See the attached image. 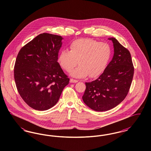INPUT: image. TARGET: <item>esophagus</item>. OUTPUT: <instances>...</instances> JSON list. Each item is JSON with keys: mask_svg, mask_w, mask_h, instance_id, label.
<instances>
[{"mask_svg": "<svg viewBox=\"0 0 151 151\" xmlns=\"http://www.w3.org/2000/svg\"><path fill=\"white\" fill-rule=\"evenodd\" d=\"M70 82L71 83H76L78 82V80H75V79H70Z\"/></svg>", "mask_w": 151, "mask_h": 151, "instance_id": "obj_1", "label": "esophagus"}]
</instances>
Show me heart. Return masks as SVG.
I'll return each instance as SVG.
<instances>
[{"mask_svg": "<svg viewBox=\"0 0 151 151\" xmlns=\"http://www.w3.org/2000/svg\"><path fill=\"white\" fill-rule=\"evenodd\" d=\"M70 51L63 49L58 56V63L69 72L78 64L79 65L71 72L78 78H91L100 75L106 69L111 57L112 51L109 44L93 39H78L70 45Z\"/></svg>", "mask_w": 151, "mask_h": 151, "instance_id": "heart-1", "label": "heart"}]
</instances>
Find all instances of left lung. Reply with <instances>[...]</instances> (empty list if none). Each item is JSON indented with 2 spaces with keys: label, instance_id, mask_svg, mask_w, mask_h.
Here are the masks:
<instances>
[{
  "label": "left lung",
  "instance_id": "8db88e82",
  "mask_svg": "<svg viewBox=\"0 0 151 151\" xmlns=\"http://www.w3.org/2000/svg\"><path fill=\"white\" fill-rule=\"evenodd\" d=\"M109 40L113 43V59L99 78L86 83V89L82 97L86 105L97 111L115 108L126 98L134 72L129 51L115 38Z\"/></svg>",
  "mask_w": 151,
  "mask_h": 151
}]
</instances>
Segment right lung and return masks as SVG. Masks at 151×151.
Returning a JSON list of instances; mask_svg holds the SVG:
<instances>
[{
	"instance_id": "add662e5",
	"label": "right lung",
	"mask_w": 151,
	"mask_h": 151,
	"mask_svg": "<svg viewBox=\"0 0 151 151\" xmlns=\"http://www.w3.org/2000/svg\"><path fill=\"white\" fill-rule=\"evenodd\" d=\"M60 36L44 33L20 49L16 58L14 78L17 89L30 107L43 111L54 106L70 79L60 67Z\"/></svg>"
}]
</instances>
